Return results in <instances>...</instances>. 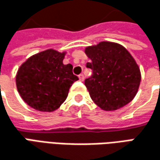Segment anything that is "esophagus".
Listing matches in <instances>:
<instances>
[{"label":"esophagus","instance_id":"obj_1","mask_svg":"<svg viewBox=\"0 0 160 160\" xmlns=\"http://www.w3.org/2000/svg\"><path fill=\"white\" fill-rule=\"evenodd\" d=\"M79 79H80V81H83L84 80V75L82 73H80V75H79Z\"/></svg>","mask_w":160,"mask_h":160}]
</instances>
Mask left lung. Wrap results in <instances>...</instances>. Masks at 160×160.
<instances>
[{"label":"left lung","mask_w":160,"mask_h":160,"mask_svg":"<svg viewBox=\"0 0 160 160\" xmlns=\"http://www.w3.org/2000/svg\"><path fill=\"white\" fill-rule=\"evenodd\" d=\"M85 53L91 60L87 68L92 70L85 80L91 99L105 111H114L131 102L141 80L138 66L124 47L102 41L88 47Z\"/></svg>","instance_id":"1"}]
</instances>
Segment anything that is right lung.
I'll list each match as a JSON object with an SVG mask.
<instances>
[{
  "label": "right lung",
  "mask_w": 160,
  "mask_h": 160,
  "mask_svg": "<svg viewBox=\"0 0 160 160\" xmlns=\"http://www.w3.org/2000/svg\"><path fill=\"white\" fill-rule=\"evenodd\" d=\"M65 53L53 49L36 53L20 67L16 87L26 103L41 112H53L64 102L79 78L71 64H63Z\"/></svg>",
  "instance_id": "1"
}]
</instances>
